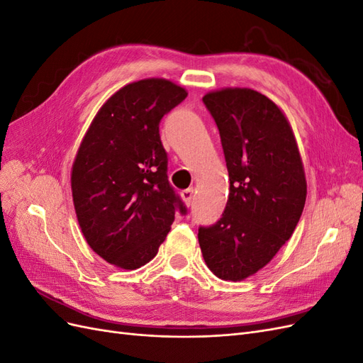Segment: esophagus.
Returning a JSON list of instances; mask_svg holds the SVG:
<instances>
[{
  "mask_svg": "<svg viewBox=\"0 0 363 363\" xmlns=\"http://www.w3.org/2000/svg\"><path fill=\"white\" fill-rule=\"evenodd\" d=\"M182 199L184 201L186 206H191L192 204V200H194V189L189 188V189H184L182 192Z\"/></svg>",
  "mask_w": 363,
  "mask_h": 363,
  "instance_id": "34e87169",
  "label": "esophagus"
}]
</instances>
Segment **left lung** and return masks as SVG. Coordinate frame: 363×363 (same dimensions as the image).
<instances>
[{
	"label": "left lung",
	"mask_w": 363,
	"mask_h": 363,
	"mask_svg": "<svg viewBox=\"0 0 363 363\" xmlns=\"http://www.w3.org/2000/svg\"><path fill=\"white\" fill-rule=\"evenodd\" d=\"M203 103L221 136L230 192L223 216L199 228V242L216 277L240 281L292 236L306 203L304 168L289 121L268 96L225 87Z\"/></svg>",
	"instance_id": "obj_1"
}]
</instances>
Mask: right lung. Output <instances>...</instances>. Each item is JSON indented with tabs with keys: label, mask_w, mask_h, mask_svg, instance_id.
Instances as JSON below:
<instances>
[{
	"label": "right lung",
	"mask_w": 363,
	"mask_h": 363,
	"mask_svg": "<svg viewBox=\"0 0 363 363\" xmlns=\"http://www.w3.org/2000/svg\"><path fill=\"white\" fill-rule=\"evenodd\" d=\"M188 96L164 79L121 87L95 115L72 164L77 219L89 247L123 269L157 255L186 206L168 182L159 124Z\"/></svg>",
	"instance_id": "add662e5"
}]
</instances>
